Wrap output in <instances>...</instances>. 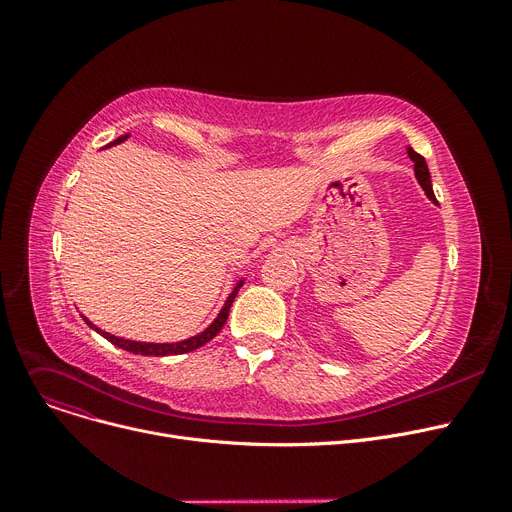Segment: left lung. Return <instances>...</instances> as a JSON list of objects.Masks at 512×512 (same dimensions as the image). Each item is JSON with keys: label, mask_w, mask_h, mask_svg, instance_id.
Masks as SVG:
<instances>
[{"label": "left lung", "mask_w": 512, "mask_h": 512, "mask_svg": "<svg viewBox=\"0 0 512 512\" xmlns=\"http://www.w3.org/2000/svg\"><path fill=\"white\" fill-rule=\"evenodd\" d=\"M409 157L415 161V176H417L419 184L423 186V191L427 193V197H429V199L436 201L434 191H432V180H429V170H427V164H425L423 155H419L415 149H411V147H409Z\"/></svg>", "instance_id": "1"}]
</instances>
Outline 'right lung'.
Listing matches in <instances>:
<instances>
[{"instance_id": "add662e5", "label": "right lung", "mask_w": 512, "mask_h": 512, "mask_svg": "<svg viewBox=\"0 0 512 512\" xmlns=\"http://www.w3.org/2000/svg\"><path fill=\"white\" fill-rule=\"evenodd\" d=\"M128 137V134H126ZM126 137H118L116 141H114V145L116 143H120V141H124ZM238 288H240V284L234 288V292L230 294L228 297V301H226V305H224V309L220 311V315L215 317V321L213 324L205 330V332H201L199 336H193V338H188V340H182V342H176V344H151V342H134V340H124V338H118V336H112V334H107V332H101L99 328H95L91 321L85 317V321L87 324L91 326V328H95L105 340H110L112 344H116V346H120V348H124V351H128V353H132V355H147V357H166V355H184V353H191V351H195V348H199V346H203L205 342H209L211 338H215L218 336V332L224 328V324H226V319H228V313H230V307H232V301H234V297H236V292H238Z\"/></svg>"}]
</instances>
